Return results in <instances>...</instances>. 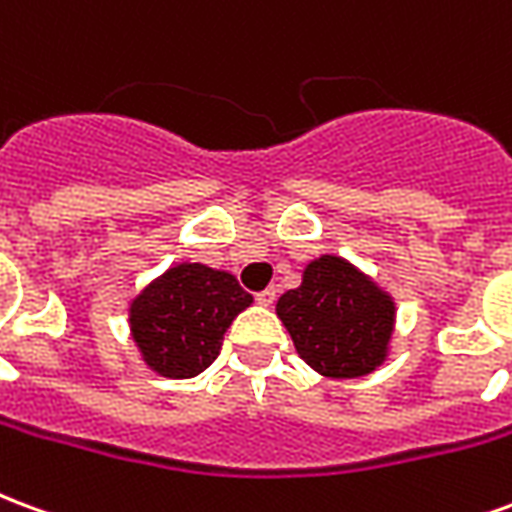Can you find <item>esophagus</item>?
Segmentation results:
<instances>
[{"label": "esophagus", "mask_w": 512, "mask_h": 512, "mask_svg": "<svg viewBox=\"0 0 512 512\" xmlns=\"http://www.w3.org/2000/svg\"><path fill=\"white\" fill-rule=\"evenodd\" d=\"M277 301V288H266L257 293V304H263V307H271Z\"/></svg>", "instance_id": "obj_1"}]
</instances>
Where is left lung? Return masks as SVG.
I'll list each match as a JSON object with an SVG mask.
<instances>
[{"mask_svg": "<svg viewBox=\"0 0 512 512\" xmlns=\"http://www.w3.org/2000/svg\"><path fill=\"white\" fill-rule=\"evenodd\" d=\"M279 321L299 356L329 378H359L386 359L395 301L348 260L323 255L304 268L296 290L277 301Z\"/></svg>", "mask_w": 512, "mask_h": 512, "instance_id": "1", "label": "left lung"}]
</instances>
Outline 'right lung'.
I'll return each instance as SVG.
<instances>
[{
  "label": "right lung",
  "instance_id": "add662e5",
  "mask_svg": "<svg viewBox=\"0 0 512 512\" xmlns=\"http://www.w3.org/2000/svg\"><path fill=\"white\" fill-rule=\"evenodd\" d=\"M252 304L227 271L180 263L150 282L128 310L139 354L164 378H194L222 351L227 326Z\"/></svg>",
  "mask_w": 512,
  "mask_h": 512
}]
</instances>
